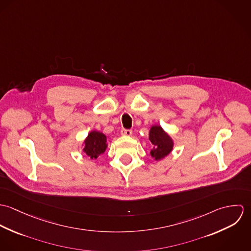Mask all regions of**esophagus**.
Segmentation results:
<instances>
[{
	"instance_id": "esophagus-1",
	"label": "esophagus",
	"mask_w": 251,
	"mask_h": 251,
	"mask_svg": "<svg viewBox=\"0 0 251 251\" xmlns=\"http://www.w3.org/2000/svg\"><path fill=\"white\" fill-rule=\"evenodd\" d=\"M121 134L125 135V136H130L132 134V130L131 129H126V128H122L121 130Z\"/></svg>"
}]
</instances>
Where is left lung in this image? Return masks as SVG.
<instances>
[{
    "instance_id": "1",
    "label": "left lung",
    "mask_w": 251,
    "mask_h": 251,
    "mask_svg": "<svg viewBox=\"0 0 251 251\" xmlns=\"http://www.w3.org/2000/svg\"><path fill=\"white\" fill-rule=\"evenodd\" d=\"M149 139L152 145V150L151 151V156L158 160L170 153L173 149V141L170 136L158 126H151Z\"/></svg>"
}]
</instances>
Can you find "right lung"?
<instances>
[{
    "mask_svg": "<svg viewBox=\"0 0 251 251\" xmlns=\"http://www.w3.org/2000/svg\"><path fill=\"white\" fill-rule=\"evenodd\" d=\"M106 136L99 131H92L85 140L83 151L91 158H98L106 150Z\"/></svg>",
    "mask_w": 251,
    "mask_h": 251,
    "instance_id": "obj_1",
    "label": "right lung"
}]
</instances>
